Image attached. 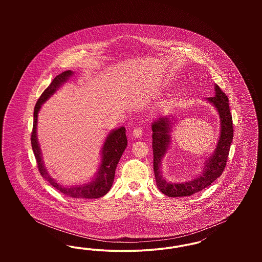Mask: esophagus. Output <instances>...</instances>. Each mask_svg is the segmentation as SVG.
Returning a JSON list of instances; mask_svg holds the SVG:
<instances>
[{
    "label": "esophagus",
    "mask_w": 262,
    "mask_h": 262,
    "mask_svg": "<svg viewBox=\"0 0 262 262\" xmlns=\"http://www.w3.org/2000/svg\"><path fill=\"white\" fill-rule=\"evenodd\" d=\"M133 136L135 137H137V138H140V137H142V130H141V128L136 127V128L133 130Z\"/></svg>",
    "instance_id": "1"
}]
</instances>
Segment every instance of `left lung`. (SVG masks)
Returning a JSON list of instances; mask_svg holds the SVG:
<instances>
[{
    "label": "left lung",
    "mask_w": 262,
    "mask_h": 262,
    "mask_svg": "<svg viewBox=\"0 0 262 262\" xmlns=\"http://www.w3.org/2000/svg\"><path fill=\"white\" fill-rule=\"evenodd\" d=\"M214 96L206 101L217 110L220 118V133L216 147L213 153L204 159L200 174L187 182L173 183L166 181L162 176V161L172 142L174 120L169 116H162L152 124V148H153V170L156 185L160 191L170 198L189 196L201 189L210 186L219 178L224 170L228 159L230 146L233 140V120L230 113L229 99L220 88L214 85Z\"/></svg>",
    "instance_id": "8db88e82"
}]
</instances>
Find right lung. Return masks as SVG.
I'll list each match as a JSON object with an SVG mask.
<instances>
[{
  "mask_svg": "<svg viewBox=\"0 0 262 262\" xmlns=\"http://www.w3.org/2000/svg\"><path fill=\"white\" fill-rule=\"evenodd\" d=\"M74 74L75 73L72 71H66L62 74L57 75L51 82L50 85L44 90V92L41 94L40 98L38 99L34 108V114H33V129L31 134V145L37 161L38 169L40 174L43 178H45L53 187L60 190L63 194L71 198L98 199L105 195L112 187L117 165L127 145L125 126H120L116 129H113L105 138V141L100 151L101 159H100L99 167L97 172L91 178V180L88 183L73 185L71 187L62 186L49 174L44 165V161L42 158V152L38 142V114L42 107V104H44L52 95H54L55 92L61 88L63 83H66Z\"/></svg>",
  "mask_w": 262,
  "mask_h": 262,
  "instance_id": "right-lung-1",
  "label": "right lung"
}]
</instances>
